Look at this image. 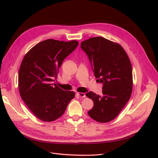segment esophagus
<instances>
[{
  "mask_svg": "<svg viewBox=\"0 0 158 158\" xmlns=\"http://www.w3.org/2000/svg\"><path fill=\"white\" fill-rule=\"evenodd\" d=\"M77 95H78L79 97H80V98H82L85 97V94H84V93L78 92V93H77Z\"/></svg>",
  "mask_w": 158,
  "mask_h": 158,
  "instance_id": "1",
  "label": "esophagus"
}]
</instances>
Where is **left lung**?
I'll use <instances>...</instances> for the list:
<instances>
[{
  "label": "left lung",
  "mask_w": 158,
  "mask_h": 158,
  "mask_svg": "<svg viewBox=\"0 0 158 158\" xmlns=\"http://www.w3.org/2000/svg\"><path fill=\"white\" fill-rule=\"evenodd\" d=\"M87 54L95 77L103 83L102 95L89 92L94 107L89 116L99 123H108L117 117L130 99L132 91V70L130 59L122 46L102 37L81 43Z\"/></svg>",
  "instance_id": "left-lung-1"
}]
</instances>
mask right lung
<instances>
[{
  "instance_id": "add662e5",
  "label": "right lung",
  "mask_w": 158,
  "mask_h": 158,
  "mask_svg": "<svg viewBox=\"0 0 158 158\" xmlns=\"http://www.w3.org/2000/svg\"><path fill=\"white\" fill-rule=\"evenodd\" d=\"M79 43L52 39L43 41L23 57L18 73V88L22 99L34 115L45 122L63 115L75 93L64 91L55 84L59 68Z\"/></svg>"
}]
</instances>
